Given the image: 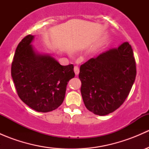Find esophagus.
Returning <instances> with one entry per match:
<instances>
[{"label": "esophagus", "instance_id": "obj_1", "mask_svg": "<svg viewBox=\"0 0 149 149\" xmlns=\"http://www.w3.org/2000/svg\"><path fill=\"white\" fill-rule=\"evenodd\" d=\"M73 70H74V72H75V73H76V75H79V66H77V65L74 66V68H73Z\"/></svg>", "mask_w": 149, "mask_h": 149}]
</instances>
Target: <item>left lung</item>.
I'll return each instance as SVG.
<instances>
[{"label": "left lung", "instance_id": "8db88e82", "mask_svg": "<svg viewBox=\"0 0 149 149\" xmlns=\"http://www.w3.org/2000/svg\"><path fill=\"white\" fill-rule=\"evenodd\" d=\"M136 76V61L128 42L81 65L79 77L86 107L100 116L113 112L128 96Z\"/></svg>", "mask_w": 149, "mask_h": 149}]
</instances>
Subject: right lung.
Wrapping results in <instances>:
<instances>
[{
	"mask_svg": "<svg viewBox=\"0 0 149 149\" xmlns=\"http://www.w3.org/2000/svg\"><path fill=\"white\" fill-rule=\"evenodd\" d=\"M29 34L16 47L11 76L18 96L30 108L41 112L57 109L65 98L68 82L75 76L73 65H61L49 55L36 53Z\"/></svg>",
	"mask_w": 149,
	"mask_h": 149,
	"instance_id": "add662e5",
	"label": "right lung"
}]
</instances>
